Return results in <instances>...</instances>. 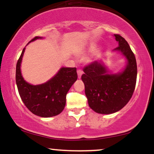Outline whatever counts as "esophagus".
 Segmentation results:
<instances>
[{
    "instance_id": "obj_1",
    "label": "esophagus",
    "mask_w": 154,
    "mask_h": 154,
    "mask_svg": "<svg viewBox=\"0 0 154 154\" xmlns=\"http://www.w3.org/2000/svg\"><path fill=\"white\" fill-rule=\"evenodd\" d=\"M82 70H80V69L77 70V75H78V78L79 79L81 78V76H82Z\"/></svg>"
}]
</instances>
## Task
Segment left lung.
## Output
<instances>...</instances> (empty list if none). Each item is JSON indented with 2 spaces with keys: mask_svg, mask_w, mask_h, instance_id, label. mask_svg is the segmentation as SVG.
I'll list each match as a JSON object with an SVG mask.
<instances>
[{
  "mask_svg": "<svg viewBox=\"0 0 154 154\" xmlns=\"http://www.w3.org/2000/svg\"><path fill=\"white\" fill-rule=\"evenodd\" d=\"M118 42L112 52L121 53L126 65L119 72L109 69L103 61H95L84 69L82 80L88 105L95 112L110 114L121 110L133 94L137 79V63L135 55L125 39L114 35Z\"/></svg>",
  "mask_w": 154,
  "mask_h": 154,
  "instance_id": "8db88e82",
  "label": "left lung"
}]
</instances>
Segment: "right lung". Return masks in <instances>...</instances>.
Returning <instances> with one entry per match:
<instances>
[{
  "label": "right lung",
  "instance_id": "1",
  "mask_svg": "<svg viewBox=\"0 0 154 154\" xmlns=\"http://www.w3.org/2000/svg\"><path fill=\"white\" fill-rule=\"evenodd\" d=\"M43 39L35 37L31 42ZM25 48L17 61L16 82L23 103L35 115L40 117H52L62 112L66 105V93L77 79L75 67H61L52 78L39 85H32L24 79L21 71Z\"/></svg>",
  "mask_w": 154,
  "mask_h": 154
}]
</instances>
